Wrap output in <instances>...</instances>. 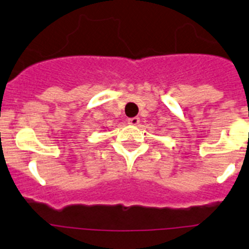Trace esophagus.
Listing matches in <instances>:
<instances>
[{"label":"esophagus","mask_w":249,"mask_h":249,"mask_svg":"<svg viewBox=\"0 0 249 249\" xmlns=\"http://www.w3.org/2000/svg\"><path fill=\"white\" fill-rule=\"evenodd\" d=\"M128 123H129V124H133V126H137L138 123H140V118H138V117L128 118Z\"/></svg>","instance_id":"34e87169"}]
</instances>
